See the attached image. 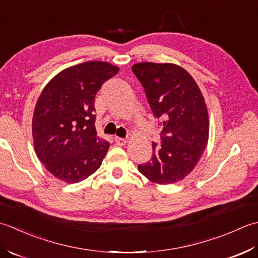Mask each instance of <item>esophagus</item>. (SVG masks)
<instances>
[{
    "label": "esophagus",
    "mask_w": 258,
    "mask_h": 258,
    "mask_svg": "<svg viewBox=\"0 0 258 258\" xmlns=\"http://www.w3.org/2000/svg\"><path fill=\"white\" fill-rule=\"evenodd\" d=\"M114 141H115V144H117L118 146H124L125 144H127V139L120 138V137H115Z\"/></svg>",
    "instance_id": "obj_1"
}]
</instances>
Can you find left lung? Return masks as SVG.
Instances as JSON below:
<instances>
[{"instance_id": "obj_1", "label": "left lung", "mask_w": 258, "mask_h": 258, "mask_svg": "<svg viewBox=\"0 0 258 258\" xmlns=\"http://www.w3.org/2000/svg\"><path fill=\"white\" fill-rule=\"evenodd\" d=\"M133 72L162 129L160 145L152 143L151 160L138 170L160 185L177 182L190 173L207 146L209 122L203 94L179 66L143 62L133 66Z\"/></svg>"}]
</instances>
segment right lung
<instances>
[{
	"mask_svg": "<svg viewBox=\"0 0 258 258\" xmlns=\"http://www.w3.org/2000/svg\"><path fill=\"white\" fill-rule=\"evenodd\" d=\"M118 72L108 62H83L61 71L41 92L32 120L34 148L57 179L79 182L101 166L110 145L97 136L94 98Z\"/></svg>",
	"mask_w": 258,
	"mask_h": 258,
	"instance_id": "obj_1",
	"label": "right lung"
}]
</instances>
